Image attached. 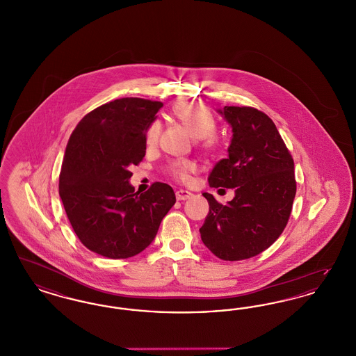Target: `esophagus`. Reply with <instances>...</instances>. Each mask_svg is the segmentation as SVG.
<instances>
[{
	"label": "esophagus",
	"instance_id": "34e87169",
	"mask_svg": "<svg viewBox=\"0 0 356 356\" xmlns=\"http://www.w3.org/2000/svg\"><path fill=\"white\" fill-rule=\"evenodd\" d=\"M191 196H192V193H191V192H188V191H184V189H179V191H176V199H177L179 202L186 200V199H189Z\"/></svg>",
	"mask_w": 356,
	"mask_h": 356
}]
</instances>
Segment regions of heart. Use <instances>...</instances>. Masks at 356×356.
<instances>
[{
    "mask_svg": "<svg viewBox=\"0 0 356 356\" xmlns=\"http://www.w3.org/2000/svg\"><path fill=\"white\" fill-rule=\"evenodd\" d=\"M175 118L186 128L188 134L195 140H202L205 149H215L218 138L215 136L216 121L212 113L199 104L181 102L175 108ZM161 131L160 121H153L145 134V144L148 147L156 145ZM196 170V165L191 161H175L168 167V173L177 181L186 183L191 179V173Z\"/></svg>",
    "mask_w": 356,
    "mask_h": 356,
    "instance_id": "b5f03b06",
    "label": "heart"
}]
</instances>
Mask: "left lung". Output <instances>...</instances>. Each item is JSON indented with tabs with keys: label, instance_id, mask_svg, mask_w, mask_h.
Returning a JSON list of instances; mask_svg holds the SVG:
<instances>
[{
	"label": "left lung",
	"instance_id": "left-lung-1",
	"mask_svg": "<svg viewBox=\"0 0 356 356\" xmlns=\"http://www.w3.org/2000/svg\"><path fill=\"white\" fill-rule=\"evenodd\" d=\"M218 112L232 128V138L228 157L216 163L208 183L234 188L235 197L222 205L204 192L209 212L200 235L212 254L235 261L263 252L284 231L296 193L295 168L266 113L251 106H224Z\"/></svg>",
	"mask_w": 356,
	"mask_h": 356
}]
</instances>
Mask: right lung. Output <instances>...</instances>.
Masks as SVG:
<instances>
[{
  "mask_svg": "<svg viewBox=\"0 0 356 356\" xmlns=\"http://www.w3.org/2000/svg\"><path fill=\"white\" fill-rule=\"evenodd\" d=\"M163 102L125 97L104 104L77 124L60 173V197L85 247L109 259L144 251L176 196L154 183L138 195L131 165L145 156V134Z\"/></svg>",
  "mask_w": 356,
  "mask_h": 356,
  "instance_id": "add662e5",
  "label": "right lung"
}]
</instances>
